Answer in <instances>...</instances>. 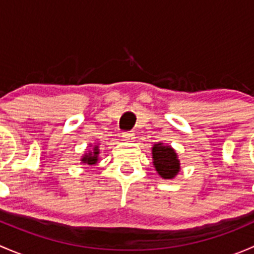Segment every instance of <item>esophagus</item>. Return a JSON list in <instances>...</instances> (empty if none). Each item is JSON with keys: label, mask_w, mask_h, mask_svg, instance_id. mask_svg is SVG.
Masks as SVG:
<instances>
[{"label": "esophagus", "mask_w": 254, "mask_h": 254, "mask_svg": "<svg viewBox=\"0 0 254 254\" xmlns=\"http://www.w3.org/2000/svg\"><path fill=\"white\" fill-rule=\"evenodd\" d=\"M122 137L124 139V141L127 142H132L135 140V134L134 132L129 131V132H123Z\"/></svg>", "instance_id": "obj_1"}]
</instances>
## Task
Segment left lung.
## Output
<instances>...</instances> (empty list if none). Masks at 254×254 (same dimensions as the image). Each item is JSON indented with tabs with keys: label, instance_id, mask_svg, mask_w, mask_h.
<instances>
[{
	"label": "left lung",
	"instance_id": "obj_1",
	"mask_svg": "<svg viewBox=\"0 0 254 254\" xmlns=\"http://www.w3.org/2000/svg\"><path fill=\"white\" fill-rule=\"evenodd\" d=\"M152 163L156 172L163 179H173L181 171V161L170 145L157 142L152 146Z\"/></svg>",
	"mask_w": 254,
	"mask_h": 254
}]
</instances>
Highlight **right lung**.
Returning a JSON list of instances; mask_svg holds the SVG:
<instances>
[{
  "mask_svg": "<svg viewBox=\"0 0 254 254\" xmlns=\"http://www.w3.org/2000/svg\"><path fill=\"white\" fill-rule=\"evenodd\" d=\"M89 147H92L91 150L84 152V155L81 157V163H84V165L88 166H94L99 161V143H97V145L89 143Z\"/></svg>",
  "mask_w": 254,
  "mask_h": 254,
  "instance_id": "obj_1",
  "label": "right lung"
}]
</instances>
